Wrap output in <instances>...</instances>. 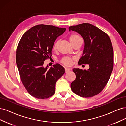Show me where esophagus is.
Wrapping results in <instances>:
<instances>
[{
  "label": "esophagus",
  "mask_w": 126,
  "mask_h": 126,
  "mask_svg": "<svg viewBox=\"0 0 126 126\" xmlns=\"http://www.w3.org/2000/svg\"><path fill=\"white\" fill-rule=\"evenodd\" d=\"M70 70V68H65V72L66 73H68V72H69Z\"/></svg>",
  "instance_id": "obj_1"
}]
</instances>
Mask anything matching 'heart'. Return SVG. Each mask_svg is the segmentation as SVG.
<instances>
[{
  "instance_id": "b5f03b06",
  "label": "heart",
  "mask_w": 126,
  "mask_h": 126,
  "mask_svg": "<svg viewBox=\"0 0 126 126\" xmlns=\"http://www.w3.org/2000/svg\"><path fill=\"white\" fill-rule=\"evenodd\" d=\"M69 41L70 42V43L71 45H74V44L76 43L77 42L79 41V40H82L80 37L78 35H76V34H72L70 36H69ZM58 41H56L54 45L52 46V49L53 50L56 51L57 49V47H58ZM71 62H72V59L69 58V57H63V58L61 60V63H62L65 66H70L71 64Z\"/></svg>"
}]
</instances>
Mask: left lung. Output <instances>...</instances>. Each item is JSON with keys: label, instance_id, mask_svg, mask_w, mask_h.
Masks as SVG:
<instances>
[{"label": "left lung", "instance_id": "1", "mask_svg": "<svg viewBox=\"0 0 126 126\" xmlns=\"http://www.w3.org/2000/svg\"><path fill=\"white\" fill-rule=\"evenodd\" d=\"M77 32L85 42L82 56L78 64H88V70L74 68L76 79L71 83L74 93L82 97H91L99 94L107 83L113 67V51L107 33L88 23L69 27Z\"/></svg>", "mask_w": 126, "mask_h": 126}]
</instances>
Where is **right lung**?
Masks as SVG:
<instances>
[{
  "label": "right lung",
  "instance_id": "add662e5",
  "mask_svg": "<svg viewBox=\"0 0 126 126\" xmlns=\"http://www.w3.org/2000/svg\"><path fill=\"white\" fill-rule=\"evenodd\" d=\"M66 30L51 25H37L28 30L18 44L16 63L21 80L34 97L44 99L52 96L57 81L65 72L59 64L49 68L44 67V62L52 56L55 41Z\"/></svg>",
  "mask_w": 126,
  "mask_h": 126
}]
</instances>
